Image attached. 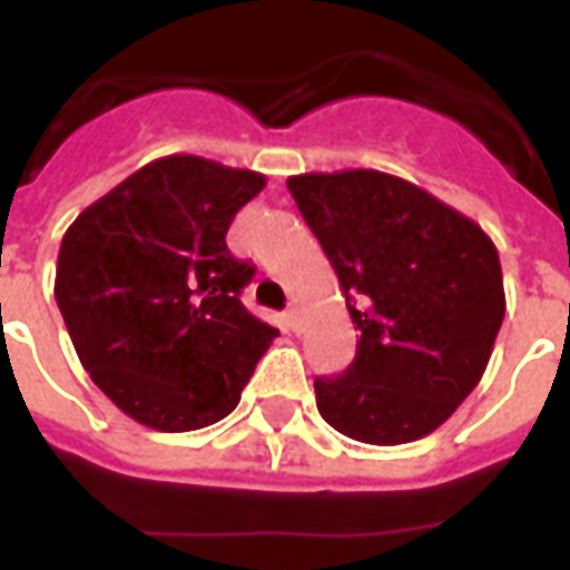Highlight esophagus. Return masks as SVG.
Returning a JSON list of instances; mask_svg holds the SVG:
<instances>
[{
  "mask_svg": "<svg viewBox=\"0 0 570 570\" xmlns=\"http://www.w3.org/2000/svg\"><path fill=\"white\" fill-rule=\"evenodd\" d=\"M298 322H302V313H298V304H289V311H286V325L293 331H298Z\"/></svg>",
  "mask_w": 570,
  "mask_h": 570,
  "instance_id": "esophagus-1",
  "label": "esophagus"
}]
</instances>
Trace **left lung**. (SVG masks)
<instances>
[{
	"mask_svg": "<svg viewBox=\"0 0 570 570\" xmlns=\"http://www.w3.org/2000/svg\"><path fill=\"white\" fill-rule=\"evenodd\" d=\"M286 189L361 334L346 373L313 381L322 420L375 446L432 434L479 384L503 325L494 242L393 174H298Z\"/></svg>",
	"mask_w": 570,
	"mask_h": 570,
	"instance_id": "1",
	"label": "left lung"
}]
</instances>
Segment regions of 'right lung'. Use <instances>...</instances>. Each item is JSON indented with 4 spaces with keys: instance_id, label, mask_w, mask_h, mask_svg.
I'll return each instance as SVG.
<instances>
[{
    "instance_id": "1",
    "label": "right lung",
    "mask_w": 570,
    "mask_h": 570,
    "mask_svg": "<svg viewBox=\"0 0 570 570\" xmlns=\"http://www.w3.org/2000/svg\"><path fill=\"white\" fill-rule=\"evenodd\" d=\"M266 177L165 156L67 227L56 302L94 384L136 423L195 432L239 405L277 328L239 302L254 266L227 250Z\"/></svg>"
}]
</instances>
